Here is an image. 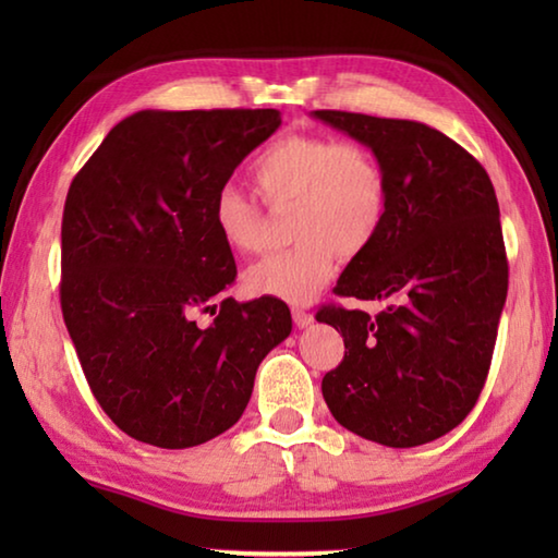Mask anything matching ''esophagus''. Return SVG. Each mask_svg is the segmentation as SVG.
Masks as SVG:
<instances>
[{
	"mask_svg": "<svg viewBox=\"0 0 558 558\" xmlns=\"http://www.w3.org/2000/svg\"><path fill=\"white\" fill-rule=\"evenodd\" d=\"M292 319H295V325L302 329V327H310L315 323L313 313H307V310H292Z\"/></svg>",
	"mask_w": 558,
	"mask_h": 558,
	"instance_id": "obj_1",
	"label": "esophagus"
}]
</instances>
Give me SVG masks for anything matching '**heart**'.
I'll use <instances>...</instances> for the list:
<instances>
[{
	"instance_id": "1",
	"label": "heart",
	"mask_w": 558,
	"mask_h": 558,
	"mask_svg": "<svg viewBox=\"0 0 558 558\" xmlns=\"http://www.w3.org/2000/svg\"><path fill=\"white\" fill-rule=\"evenodd\" d=\"M251 179L272 206L295 204L288 251L245 272V290L305 305L335 276L339 253L356 258L379 241L391 209V184L381 159L362 143L329 135H286L253 159ZM211 219L221 241L239 253L263 245V214L241 189L221 186Z\"/></svg>"
}]
</instances>
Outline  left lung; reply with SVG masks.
Returning <instances> with one entry per match:
<instances>
[{"label":"left lung","mask_w":558,"mask_h":558,"mask_svg":"<svg viewBox=\"0 0 558 558\" xmlns=\"http://www.w3.org/2000/svg\"><path fill=\"white\" fill-rule=\"evenodd\" d=\"M374 149L391 209L369 251L335 292L379 300V315L325 305L317 323L344 337L323 379L337 423L389 448H415L465 421L483 391L507 300V256L495 186L475 157L415 120L313 110Z\"/></svg>","instance_id":"1"}]
</instances>
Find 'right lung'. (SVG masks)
Here are the masks:
<instances>
[{"label": "right lung", "mask_w": 558, "mask_h": 558, "mask_svg": "<svg viewBox=\"0 0 558 558\" xmlns=\"http://www.w3.org/2000/svg\"><path fill=\"white\" fill-rule=\"evenodd\" d=\"M280 122L270 108L140 110L71 182L63 319L93 396L130 438L177 450L221 436L290 335L280 300L216 305L235 263L211 219L216 192Z\"/></svg>", "instance_id": "add662e5"}]
</instances>
